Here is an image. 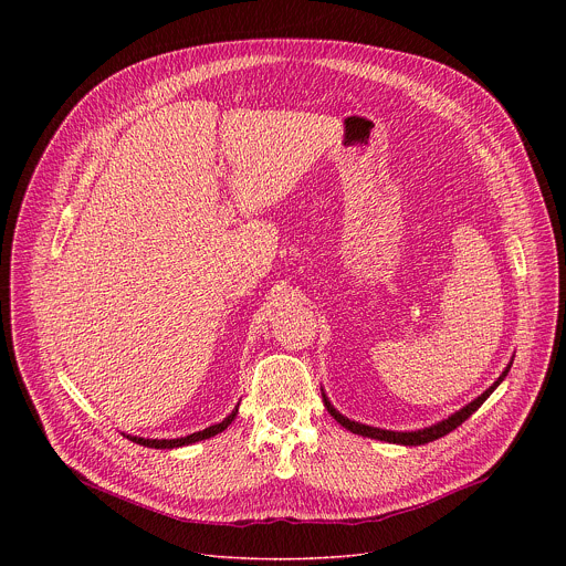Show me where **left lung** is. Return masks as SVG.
<instances>
[{
  "label": "left lung",
  "mask_w": 566,
  "mask_h": 566,
  "mask_svg": "<svg viewBox=\"0 0 566 566\" xmlns=\"http://www.w3.org/2000/svg\"><path fill=\"white\" fill-rule=\"evenodd\" d=\"M509 369H511V365L502 371V376L486 389L483 391L479 398H474L472 402H468L465 408H461L459 412H454L452 417H448V419H443L441 423H437V426H430V428H426V430H417V432H391V430H380V428H371V426H363V423H356V421H349L347 417H343L340 412H336V408L332 406V402L327 400V396L322 394V398H325V408L329 410V415L343 426V428H347L349 432H354V434H363V437H369V439H378V441H387V443H400V446H423V443H430V441H434V439H441V437H446L448 432H452V430H457L470 415H474L481 406H483V400H486L493 391H495V387L506 378V374H509Z\"/></svg>",
  "instance_id": "8db88e82"
}]
</instances>
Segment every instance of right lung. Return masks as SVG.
I'll return each mask as SVG.
<instances>
[{"label": "right lung", "instance_id": "right-lung-1", "mask_svg": "<svg viewBox=\"0 0 566 566\" xmlns=\"http://www.w3.org/2000/svg\"><path fill=\"white\" fill-rule=\"evenodd\" d=\"M239 408V406H237ZM237 408L232 410V415L228 417V419H223L221 423H217V426H210V428H206V430H201V432H195V434H188V437H181V439H143V437H127V439H132L134 443H140V446H147V448H179V446H190V443H197V441H203V439H210V437H214V434H219V432H223L230 423H232V419L237 417Z\"/></svg>", "mask_w": 566, "mask_h": 566}]
</instances>
